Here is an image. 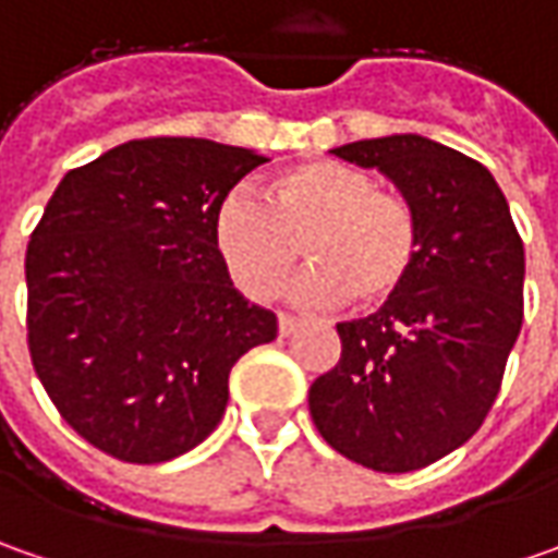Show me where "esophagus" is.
<instances>
[{
	"label": "esophagus",
	"instance_id": "esophagus-1",
	"mask_svg": "<svg viewBox=\"0 0 558 558\" xmlns=\"http://www.w3.org/2000/svg\"><path fill=\"white\" fill-rule=\"evenodd\" d=\"M298 326H301V319H298V316H291V313H279V335H282V338H289L291 332H298Z\"/></svg>",
	"mask_w": 558,
	"mask_h": 558
}]
</instances>
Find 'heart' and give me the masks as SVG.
<instances>
[{"instance_id": "obj_1", "label": "heart", "mask_w": 558, "mask_h": 558, "mask_svg": "<svg viewBox=\"0 0 558 558\" xmlns=\"http://www.w3.org/2000/svg\"><path fill=\"white\" fill-rule=\"evenodd\" d=\"M214 242L229 279L251 301H269L304 257L291 301L378 307L407 286L418 257V220L407 198L375 189L354 163H291L264 185V202L232 192L217 207Z\"/></svg>"}]
</instances>
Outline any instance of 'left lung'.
Returning a JSON list of instances; mask_svg holds the SVG:
<instances>
[{"label":"left lung","instance_id":"obj_1","mask_svg":"<svg viewBox=\"0 0 558 558\" xmlns=\"http://www.w3.org/2000/svg\"><path fill=\"white\" fill-rule=\"evenodd\" d=\"M416 210L418 257L373 316L338 323L341 360L311 385L326 444L375 472H413L482 428L522 332L525 247L490 170L416 133L348 142Z\"/></svg>","mask_w":558,"mask_h":558}]
</instances>
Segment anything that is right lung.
Wrapping results in <instances>:
<instances>
[{
  "instance_id": "obj_1",
  "label": "right lung",
  "mask_w": 558,
  "mask_h": 558,
  "mask_svg": "<svg viewBox=\"0 0 558 558\" xmlns=\"http://www.w3.org/2000/svg\"><path fill=\"white\" fill-rule=\"evenodd\" d=\"M267 161L210 140H133L71 170L27 245L33 369L80 438L167 462L226 413L229 369L276 338L214 242L217 207Z\"/></svg>"
}]
</instances>
